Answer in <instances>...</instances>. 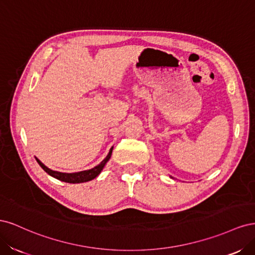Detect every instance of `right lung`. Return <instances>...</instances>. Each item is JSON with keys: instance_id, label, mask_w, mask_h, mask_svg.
<instances>
[{"instance_id": "add662e5", "label": "right lung", "mask_w": 255, "mask_h": 255, "mask_svg": "<svg viewBox=\"0 0 255 255\" xmlns=\"http://www.w3.org/2000/svg\"><path fill=\"white\" fill-rule=\"evenodd\" d=\"M113 148H114V146H112V149L110 150L109 154H107V156H106L98 166L89 169V170H84V171L73 172V173H65V172H59V171L51 170L50 168H48L47 166H44V165L41 163V161H40L39 159H38L37 157H35V158H36V160H37V163L40 165V167L43 169V170H44L45 172H47L48 174H50L51 176L55 177V179H57V180H59V181L66 182V183H72V184L84 183V182H88V181L94 180L95 177H97L100 173H101V171L103 170L104 166L106 165V163L110 160V158H111V156H112Z\"/></svg>"}]
</instances>
